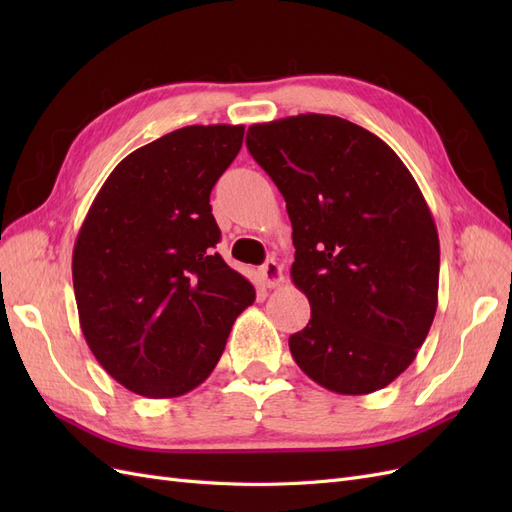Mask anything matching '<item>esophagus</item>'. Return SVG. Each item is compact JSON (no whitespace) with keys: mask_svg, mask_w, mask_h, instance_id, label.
Returning a JSON list of instances; mask_svg holds the SVG:
<instances>
[{"mask_svg":"<svg viewBox=\"0 0 512 512\" xmlns=\"http://www.w3.org/2000/svg\"><path fill=\"white\" fill-rule=\"evenodd\" d=\"M258 277L267 288H275V286H280L284 282V271L275 260H267L265 265L258 269Z\"/></svg>","mask_w":512,"mask_h":512,"instance_id":"34e87169","label":"esophagus"}]
</instances>
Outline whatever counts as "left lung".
Returning <instances> with one entry per match:
<instances>
[{
    "mask_svg": "<svg viewBox=\"0 0 512 512\" xmlns=\"http://www.w3.org/2000/svg\"><path fill=\"white\" fill-rule=\"evenodd\" d=\"M286 200L292 282L312 320L292 359L324 389L367 395L404 374L438 309L440 241L414 177L376 134L335 115L247 130Z\"/></svg>",
    "mask_w": 512,
    "mask_h": 512,
    "instance_id": "left-lung-1",
    "label": "left lung"
}]
</instances>
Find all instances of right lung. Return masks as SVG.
<instances>
[{"label":"right lung","mask_w":512,"mask_h":512,"mask_svg":"<svg viewBox=\"0 0 512 512\" xmlns=\"http://www.w3.org/2000/svg\"><path fill=\"white\" fill-rule=\"evenodd\" d=\"M243 126H188L123 158L91 203L72 252L87 346L119 384L149 399L203 384L254 286L213 250L209 196Z\"/></svg>","instance_id":"obj_1"}]
</instances>
